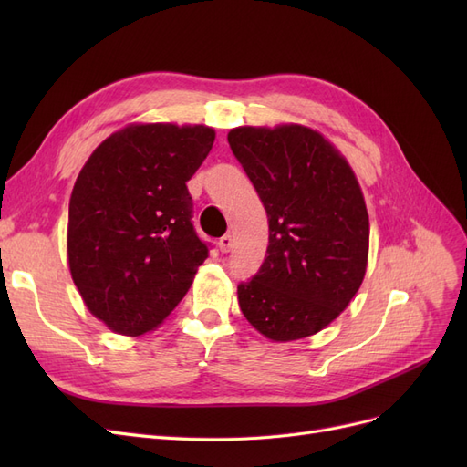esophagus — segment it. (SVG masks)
Wrapping results in <instances>:
<instances>
[{
  "label": "esophagus",
  "instance_id": "1",
  "mask_svg": "<svg viewBox=\"0 0 467 467\" xmlns=\"http://www.w3.org/2000/svg\"><path fill=\"white\" fill-rule=\"evenodd\" d=\"M218 247H220V251H222V253H230V251H232V247H234V237H232L230 234H225L223 237H220Z\"/></svg>",
  "mask_w": 467,
  "mask_h": 467
}]
</instances>
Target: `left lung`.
Returning <instances> with one entry per match:
<instances>
[{"label": "left lung", "instance_id": "left-lung-1", "mask_svg": "<svg viewBox=\"0 0 467 467\" xmlns=\"http://www.w3.org/2000/svg\"><path fill=\"white\" fill-rule=\"evenodd\" d=\"M228 142L268 216L259 273L237 286L245 319L271 341L316 335L358 292L370 222L350 165L317 130L239 126Z\"/></svg>", "mask_w": 467, "mask_h": 467}]
</instances>
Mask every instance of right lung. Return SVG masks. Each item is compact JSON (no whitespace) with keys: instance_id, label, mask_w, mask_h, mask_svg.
I'll use <instances>...</instances> for the list:
<instances>
[{"instance_id":"obj_1","label":"right lung","mask_w":467,"mask_h":467,"mask_svg":"<svg viewBox=\"0 0 467 467\" xmlns=\"http://www.w3.org/2000/svg\"><path fill=\"white\" fill-rule=\"evenodd\" d=\"M214 138L202 124H130L79 171L67 214L69 273L89 312L115 333L158 327L208 257L187 181Z\"/></svg>"}]
</instances>
